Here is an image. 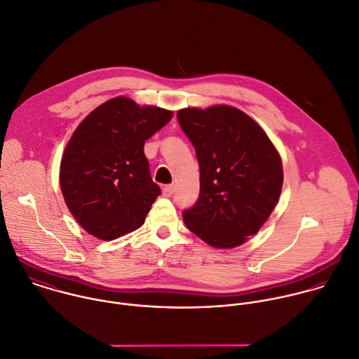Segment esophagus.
<instances>
[{
	"label": "esophagus",
	"mask_w": 359,
	"mask_h": 359,
	"mask_svg": "<svg viewBox=\"0 0 359 359\" xmlns=\"http://www.w3.org/2000/svg\"><path fill=\"white\" fill-rule=\"evenodd\" d=\"M162 194H163L165 197H170V196L173 194V186H172V184L165 186V187L162 189Z\"/></svg>",
	"instance_id": "obj_1"
}]
</instances>
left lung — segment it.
I'll list each match as a JSON object with an SVG mask.
<instances>
[{"label":"left lung","instance_id":"left-lung-1","mask_svg":"<svg viewBox=\"0 0 359 359\" xmlns=\"http://www.w3.org/2000/svg\"><path fill=\"white\" fill-rule=\"evenodd\" d=\"M177 120L200 166L198 201L183 221L212 248H238L260 231L278 203L281 156L266 131L233 106L184 107Z\"/></svg>","mask_w":359,"mask_h":359}]
</instances>
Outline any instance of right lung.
<instances>
[{"label": "right lung", "instance_id": "1", "mask_svg": "<svg viewBox=\"0 0 359 359\" xmlns=\"http://www.w3.org/2000/svg\"><path fill=\"white\" fill-rule=\"evenodd\" d=\"M173 113L117 96L93 109L75 128L60 163V186L76 222L113 241L138 229L161 189L152 182L144 144Z\"/></svg>", "mask_w": 359, "mask_h": 359}]
</instances>
